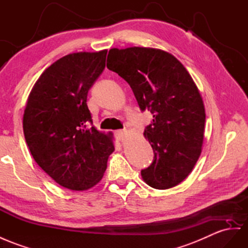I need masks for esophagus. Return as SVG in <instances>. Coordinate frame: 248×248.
Instances as JSON below:
<instances>
[{"instance_id": "esophagus-1", "label": "esophagus", "mask_w": 248, "mask_h": 248, "mask_svg": "<svg viewBox=\"0 0 248 248\" xmlns=\"http://www.w3.org/2000/svg\"><path fill=\"white\" fill-rule=\"evenodd\" d=\"M115 136L119 141H124L125 138V130H117L115 132Z\"/></svg>"}]
</instances>
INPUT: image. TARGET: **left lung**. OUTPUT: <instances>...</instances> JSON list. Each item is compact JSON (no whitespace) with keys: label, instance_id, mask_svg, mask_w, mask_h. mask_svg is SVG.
I'll use <instances>...</instances> for the list:
<instances>
[{"label":"left lung","instance_id":"obj_1","mask_svg":"<svg viewBox=\"0 0 248 248\" xmlns=\"http://www.w3.org/2000/svg\"><path fill=\"white\" fill-rule=\"evenodd\" d=\"M107 67L123 78L141 111L153 120L144 130L154 159L141 177L148 186L167 189L192 172L201 154L205 110L198 88L185 66L160 49L113 48Z\"/></svg>","mask_w":248,"mask_h":248}]
</instances>
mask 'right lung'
Returning <instances> with one entry per match:
<instances>
[{
  "mask_svg": "<svg viewBox=\"0 0 248 248\" xmlns=\"http://www.w3.org/2000/svg\"><path fill=\"white\" fill-rule=\"evenodd\" d=\"M107 50L68 54L42 73L31 90L23 117L30 153L43 170L72 190L101 180L113 153L112 133L92 124L88 92L106 67Z\"/></svg>",
  "mask_w": 248,
  "mask_h": 248,
  "instance_id": "obj_1",
  "label": "right lung"
}]
</instances>
